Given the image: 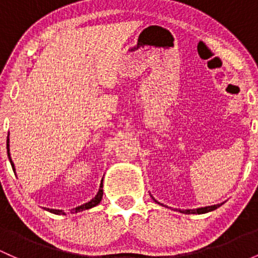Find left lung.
<instances>
[{"label": "left lung", "instance_id": "obj_1", "mask_svg": "<svg viewBox=\"0 0 258 258\" xmlns=\"http://www.w3.org/2000/svg\"><path fill=\"white\" fill-rule=\"evenodd\" d=\"M156 202V201H155ZM223 203L220 204H214V206H208V207H202V208H196V209H178L179 213H183V214H206V213L213 212V210L218 209L219 207L223 206ZM162 206V204H161Z\"/></svg>", "mask_w": 258, "mask_h": 258}]
</instances>
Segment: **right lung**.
Here are the masks:
<instances>
[{"instance_id":"1","label":"right lung","mask_w":258,"mask_h":258,"mask_svg":"<svg viewBox=\"0 0 258 258\" xmlns=\"http://www.w3.org/2000/svg\"><path fill=\"white\" fill-rule=\"evenodd\" d=\"M8 137H10V133H8ZM7 155H8V159H10L11 165H12L13 171L16 172L15 163H13L12 159H11V154H10V138H7ZM102 197H103V179L101 181V184H99V189H98V192H97V195L93 197L90 202H87V203H85V204H82V206H79V207L74 208V209H71V213L84 212V210H86V209H91V208L98 206L99 202L102 201ZM45 210H48V212H50V213H52V214H56V215H66L65 212H63V210H60V209H49V208H45Z\"/></svg>"}]
</instances>
